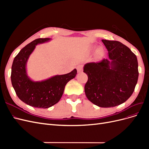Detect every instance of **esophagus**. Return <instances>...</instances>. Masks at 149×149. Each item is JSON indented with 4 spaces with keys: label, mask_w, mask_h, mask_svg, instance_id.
Returning <instances> with one entry per match:
<instances>
[{
    "label": "esophagus",
    "mask_w": 149,
    "mask_h": 149,
    "mask_svg": "<svg viewBox=\"0 0 149 149\" xmlns=\"http://www.w3.org/2000/svg\"><path fill=\"white\" fill-rule=\"evenodd\" d=\"M76 69H77V71H78V73H80V72L83 71V65H78L77 67H76Z\"/></svg>",
    "instance_id": "34e87169"
}]
</instances>
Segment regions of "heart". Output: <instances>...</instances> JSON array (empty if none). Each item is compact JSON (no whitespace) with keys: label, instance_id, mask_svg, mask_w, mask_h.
Instances as JSON below:
<instances>
[{"label":"heart","instance_id":"obj_1","mask_svg":"<svg viewBox=\"0 0 149 149\" xmlns=\"http://www.w3.org/2000/svg\"><path fill=\"white\" fill-rule=\"evenodd\" d=\"M99 53H100V54L102 53V49H100V51H99Z\"/></svg>","mask_w":149,"mask_h":149}]
</instances>
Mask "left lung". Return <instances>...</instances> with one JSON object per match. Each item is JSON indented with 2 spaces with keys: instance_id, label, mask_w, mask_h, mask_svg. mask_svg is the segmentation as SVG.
I'll use <instances>...</instances> for the list:
<instances>
[{
  "instance_id": "8db88e82",
  "label": "left lung",
  "mask_w": 149,
  "mask_h": 149,
  "mask_svg": "<svg viewBox=\"0 0 149 149\" xmlns=\"http://www.w3.org/2000/svg\"><path fill=\"white\" fill-rule=\"evenodd\" d=\"M102 42L109 58L84 65L83 71L88 77L84 91L94 104L115 107L127 101L134 91L139 77L137 59L127 46L118 41Z\"/></svg>"
}]
</instances>
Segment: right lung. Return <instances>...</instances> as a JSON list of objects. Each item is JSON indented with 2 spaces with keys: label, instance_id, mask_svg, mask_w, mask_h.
Listing matches in <instances>:
<instances>
[{
  "label": "right lung",
  "instance_id": "right-lung-1",
  "mask_svg": "<svg viewBox=\"0 0 149 149\" xmlns=\"http://www.w3.org/2000/svg\"><path fill=\"white\" fill-rule=\"evenodd\" d=\"M49 39L37 38L22 48L13 60L11 71L12 84L18 97L27 105L43 109L60 100L66 83L77 74L74 69L69 73L56 75L41 82H34L28 78L25 67L30 55L37 44Z\"/></svg>",
  "mask_w": 149,
  "mask_h": 149
}]
</instances>
